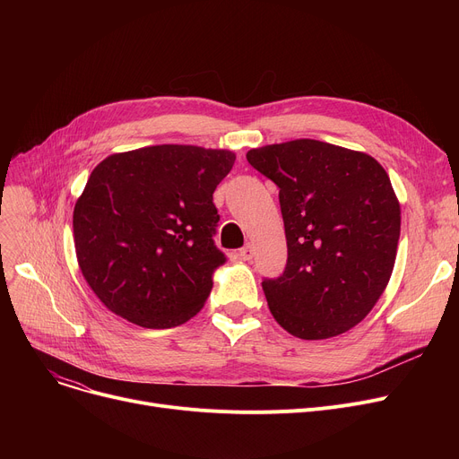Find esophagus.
Masks as SVG:
<instances>
[{
    "label": "esophagus",
    "instance_id": "esophagus-1",
    "mask_svg": "<svg viewBox=\"0 0 459 459\" xmlns=\"http://www.w3.org/2000/svg\"><path fill=\"white\" fill-rule=\"evenodd\" d=\"M253 255H255V253H253V247H251V246H246V247H242V249L238 251V256L242 258V260H251Z\"/></svg>",
    "mask_w": 459,
    "mask_h": 459
}]
</instances>
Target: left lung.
I'll return each mask as SVG.
<instances>
[{
    "instance_id": "8db88e82",
    "label": "left lung",
    "mask_w": 459,
    "mask_h": 459,
    "mask_svg": "<svg viewBox=\"0 0 459 459\" xmlns=\"http://www.w3.org/2000/svg\"><path fill=\"white\" fill-rule=\"evenodd\" d=\"M247 161L279 187L288 258L264 279L273 318L305 341L342 334L387 286L400 238V204L368 154L316 139L253 149Z\"/></svg>"
}]
</instances>
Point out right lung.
I'll use <instances>...</instances> for the list:
<instances>
[{
	"label": "right lung",
	"instance_id": "add662e5",
	"mask_svg": "<svg viewBox=\"0 0 459 459\" xmlns=\"http://www.w3.org/2000/svg\"><path fill=\"white\" fill-rule=\"evenodd\" d=\"M234 152L156 144L100 161L74 208V246L92 292L117 316L167 329L195 316L227 256L213 244V191Z\"/></svg>",
	"mask_w": 459,
	"mask_h": 459
}]
</instances>
